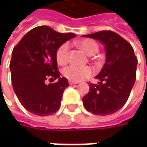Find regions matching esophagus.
<instances>
[{"label":"esophagus","mask_w":147,"mask_h":147,"mask_svg":"<svg viewBox=\"0 0 147 147\" xmlns=\"http://www.w3.org/2000/svg\"><path fill=\"white\" fill-rule=\"evenodd\" d=\"M69 85H74V84L78 83V82H74V81H71V80H69Z\"/></svg>","instance_id":"esophagus-1"}]
</instances>
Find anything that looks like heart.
Masks as SVG:
<instances>
[{"label":"heart","instance_id":"heart-1","mask_svg":"<svg viewBox=\"0 0 147 147\" xmlns=\"http://www.w3.org/2000/svg\"><path fill=\"white\" fill-rule=\"evenodd\" d=\"M76 45L88 55H93L98 51L99 46L96 42L92 39H83L79 42H77ZM69 45L65 42L60 45L55 53L56 61L59 65H65L69 61ZM93 74V70L89 66H78L71 65L66 67L63 70L64 76L69 80L78 82L82 79L88 78Z\"/></svg>","mask_w":147,"mask_h":147}]
</instances>
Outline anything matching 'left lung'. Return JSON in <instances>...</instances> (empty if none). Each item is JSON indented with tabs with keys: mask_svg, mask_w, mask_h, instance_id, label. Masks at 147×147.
I'll use <instances>...</instances> for the list:
<instances>
[{
	"mask_svg": "<svg viewBox=\"0 0 147 147\" xmlns=\"http://www.w3.org/2000/svg\"><path fill=\"white\" fill-rule=\"evenodd\" d=\"M82 37L100 41L106 54L104 66L96 77L100 82L89 83L90 91L82 98L84 107L93 115H112L129 97L136 80L138 58L131 44L115 32L100 31Z\"/></svg>",
	"mask_w": 147,
	"mask_h": 147,
	"instance_id": "left-lung-1",
	"label": "left lung"
}]
</instances>
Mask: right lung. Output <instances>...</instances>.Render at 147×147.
<instances>
[{
	"mask_svg": "<svg viewBox=\"0 0 147 147\" xmlns=\"http://www.w3.org/2000/svg\"><path fill=\"white\" fill-rule=\"evenodd\" d=\"M74 33H60L48 26L28 32L13 49L9 63L13 88L21 105L39 116L51 115L59 109L69 82L60 78L55 58L60 45ZM57 82L46 84V80Z\"/></svg>",
	"mask_w": 147,
	"mask_h": 147,
	"instance_id": "obj_1",
	"label": "right lung"
}]
</instances>
